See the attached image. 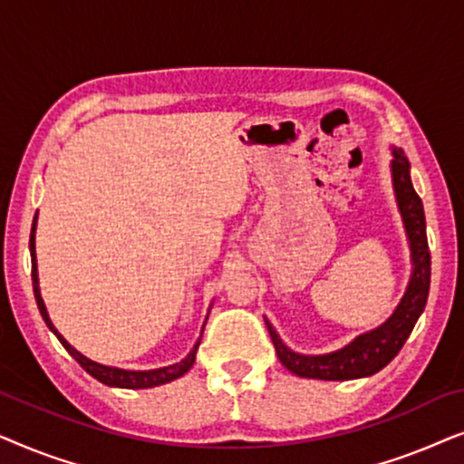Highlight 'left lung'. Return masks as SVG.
Listing matches in <instances>:
<instances>
[{
    "mask_svg": "<svg viewBox=\"0 0 464 464\" xmlns=\"http://www.w3.org/2000/svg\"><path fill=\"white\" fill-rule=\"evenodd\" d=\"M391 177L392 192H395L397 208L401 213V221L405 227V237L410 245L411 275L405 287V294L392 314L382 325L372 332H365L348 342L346 346L325 354H302L291 351L281 340L276 329L272 327L268 319V327L272 344L276 348L278 361L287 367L291 373L300 378L314 380H354L372 376L391 363L401 351L405 340L410 338L418 316L427 306L429 285H430V253L427 243V221H424V208L420 196L416 194L410 179V162L403 150L392 148L391 160Z\"/></svg>",
    "mask_w": 464,
    "mask_h": 464,
    "instance_id": "obj_1",
    "label": "left lung"
}]
</instances>
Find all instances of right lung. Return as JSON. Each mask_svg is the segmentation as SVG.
I'll return each mask as SVG.
<instances>
[{
	"label": "right lung",
	"mask_w": 464,
	"mask_h": 464,
	"mask_svg": "<svg viewBox=\"0 0 464 464\" xmlns=\"http://www.w3.org/2000/svg\"><path fill=\"white\" fill-rule=\"evenodd\" d=\"M35 230H37V215L34 218V226H31V238H29V251H31V281H34V294H35V302H37V308H40V314L42 319L46 321V325L50 332H53L56 338L63 346H65V351L72 354V357L78 361V363L84 367V370L91 373L94 380H99V382H103L105 386H116V389H151V386H160V384H167V382H173V380L181 378L183 373H186L189 367L194 365L196 361V351H198L200 346V340H202V332H205V325H207V319H205V325H202V332H200V338L196 340V344L192 346V351L186 354V359H181L179 363H173V365H167V367H156V370H122V367H113V365H103V363H97V361L88 359L82 354L80 351H75V348L69 344V342L63 338L59 334V329L53 325V321H50L48 316V310H46V304L42 300V294H40V278H37V257H35Z\"/></svg>",
	"instance_id": "obj_1"
}]
</instances>
